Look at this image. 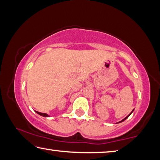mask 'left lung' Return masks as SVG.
I'll return each instance as SVG.
<instances>
[{
	"label": "left lung",
	"mask_w": 160,
	"mask_h": 160,
	"mask_svg": "<svg viewBox=\"0 0 160 160\" xmlns=\"http://www.w3.org/2000/svg\"><path fill=\"white\" fill-rule=\"evenodd\" d=\"M134 109H132V112H131V113H130V114H129V115H128V116H127L126 118H124L123 119V120H121V121H119V122H118V123H121V122H123V121H125L126 118H128V116H129L130 115H131V113H132V112H133V111H134Z\"/></svg>",
	"instance_id": "8db88e82"
}]
</instances>
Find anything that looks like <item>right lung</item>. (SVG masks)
Returning a JSON list of instances; mask_svg holds the SVG:
<instances>
[{
    "mask_svg": "<svg viewBox=\"0 0 160 160\" xmlns=\"http://www.w3.org/2000/svg\"><path fill=\"white\" fill-rule=\"evenodd\" d=\"M36 113H37L38 114H39L40 116H44V117H49V116H48L47 113H41V112H37V111H35Z\"/></svg>",
    "mask_w": 160,
    "mask_h": 160,
    "instance_id": "add662e5",
    "label": "right lung"
}]
</instances>
